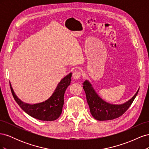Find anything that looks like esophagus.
<instances>
[{"instance_id":"34e87169","label":"esophagus","mask_w":149,"mask_h":149,"mask_svg":"<svg viewBox=\"0 0 149 149\" xmlns=\"http://www.w3.org/2000/svg\"><path fill=\"white\" fill-rule=\"evenodd\" d=\"M81 76V72L79 71H76L73 74V78L74 80H78L79 79Z\"/></svg>"}]
</instances>
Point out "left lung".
<instances>
[{
  "instance_id": "left-lung-1",
  "label": "left lung",
  "mask_w": 149,
  "mask_h": 149,
  "mask_svg": "<svg viewBox=\"0 0 149 149\" xmlns=\"http://www.w3.org/2000/svg\"><path fill=\"white\" fill-rule=\"evenodd\" d=\"M83 85L91 114L94 119L98 120H112L121 116L132 104L139 90H137L130 100L123 104H111L97 95L88 80H86Z\"/></svg>"
}]
</instances>
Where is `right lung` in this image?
<instances>
[{
  "label": "right lung",
  "mask_w": 149,
  "mask_h": 149,
  "mask_svg": "<svg viewBox=\"0 0 149 149\" xmlns=\"http://www.w3.org/2000/svg\"><path fill=\"white\" fill-rule=\"evenodd\" d=\"M72 73L66 76L58 83L50 97L42 102L30 104L22 102L17 97L10 83L12 94L15 101L26 114L32 118L45 121H52L60 116L64 104V94L71 83Z\"/></svg>",
  "instance_id": "obj_1"
}]
</instances>
